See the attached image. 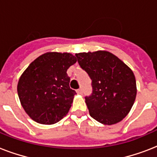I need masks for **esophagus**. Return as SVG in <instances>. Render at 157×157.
<instances>
[{"label":"esophagus","instance_id":"34e87169","mask_svg":"<svg viewBox=\"0 0 157 157\" xmlns=\"http://www.w3.org/2000/svg\"><path fill=\"white\" fill-rule=\"evenodd\" d=\"M76 93L78 94H82V90H81V89H78V90H76Z\"/></svg>","mask_w":157,"mask_h":157}]
</instances>
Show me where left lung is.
<instances>
[{"label":"left lung","instance_id":"left-lung-1","mask_svg":"<svg viewBox=\"0 0 157 157\" xmlns=\"http://www.w3.org/2000/svg\"><path fill=\"white\" fill-rule=\"evenodd\" d=\"M76 56L92 80V94L86 97L90 115L108 125L122 121L136 98L134 72L116 55L104 50L79 53Z\"/></svg>","mask_w":157,"mask_h":157}]
</instances>
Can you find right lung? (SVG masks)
<instances>
[{
    "mask_svg": "<svg viewBox=\"0 0 157 157\" xmlns=\"http://www.w3.org/2000/svg\"><path fill=\"white\" fill-rule=\"evenodd\" d=\"M76 63V57L69 53H45L22 74L17 87L18 98L33 121L52 124L67 114L76 93L69 86L67 71Z\"/></svg>",
    "mask_w": 157,
    "mask_h": 157,
    "instance_id": "add662e5",
    "label": "right lung"
}]
</instances>
